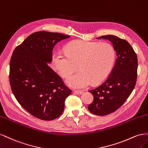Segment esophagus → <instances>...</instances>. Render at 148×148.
I'll list each match as a JSON object with an SVG mask.
<instances>
[{
  "mask_svg": "<svg viewBox=\"0 0 148 148\" xmlns=\"http://www.w3.org/2000/svg\"><path fill=\"white\" fill-rule=\"evenodd\" d=\"M74 93H75V94H77V95H81L83 94V92L82 91H78V90H74Z\"/></svg>",
  "mask_w": 148,
  "mask_h": 148,
  "instance_id": "obj_1",
  "label": "esophagus"
}]
</instances>
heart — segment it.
Returning a JSON list of instances; mask_svg holds the SVG:
<instances>
[{
    "label": "heart",
    "instance_id": "heart-1",
    "mask_svg": "<svg viewBox=\"0 0 148 148\" xmlns=\"http://www.w3.org/2000/svg\"><path fill=\"white\" fill-rule=\"evenodd\" d=\"M65 52L54 54L53 64L62 77L69 76L78 65L80 71L66 81L74 88L102 83L110 73L115 60V50L106 43L75 40L66 46Z\"/></svg>",
    "mask_w": 148,
    "mask_h": 148
}]
</instances>
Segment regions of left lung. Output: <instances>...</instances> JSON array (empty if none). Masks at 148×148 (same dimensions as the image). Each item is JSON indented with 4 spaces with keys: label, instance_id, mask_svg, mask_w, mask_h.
Here are the masks:
<instances>
[{
    "label": "left lung",
    "instance_id": "left-lung-1",
    "mask_svg": "<svg viewBox=\"0 0 148 148\" xmlns=\"http://www.w3.org/2000/svg\"><path fill=\"white\" fill-rule=\"evenodd\" d=\"M97 39L112 42L117 56L115 66L106 81L88 91L94 96V100L88 107V110L94 115L104 116L119 108L134 89L137 79L138 59L127 41L112 35Z\"/></svg>",
    "mask_w": 148,
    "mask_h": 148
}]
</instances>
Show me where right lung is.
Segmentation results:
<instances>
[{"label": "right lung", "mask_w": 148, "mask_h": 148, "mask_svg": "<svg viewBox=\"0 0 148 148\" xmlns=\"http://www.w3.org/2000/svg\"><path fill=\"white\" fill-rule=\"evenodd\" d=\"M70 38L45 31L32 33L16 47L10 62V84L16 100L33 116L43 120L57 119L71 93L48 64L54 46Z\"/></svg>", "instance_id": "1"}]
</instances>
